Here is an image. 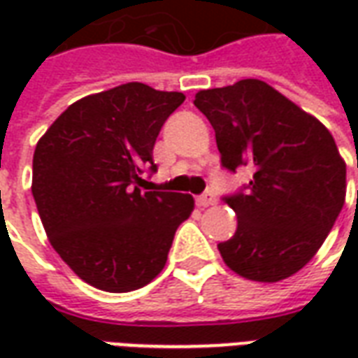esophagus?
Here are the masks:
<instances>
[{
  "instance_id": "34e87169",
  "label": "esophagus",
  "mask_w": 358,
  "mask_h": 358,
  "mask_svg": "<svg viewBox=\"0 0 358 358\" xmlns=\"http://www.w3.org/2000/svg\"><path fill=\"white\" fill-rule=\"evenodd\" d=\"M195 203H197V207L205 209V207H210V205H215V203H217V199H215V195H213V194H203V195H199L197 199H195Z\"/></svg>"
}]
</instances>
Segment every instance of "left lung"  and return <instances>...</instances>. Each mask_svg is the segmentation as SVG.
<instances>
[{"label":"left lung","instance_id":"1","mask_svg":"<svg viewBox=\"0 0 358 358\" xmlns=\"http://www.w3.org/2000/svg\"><path fill=\"white\" fill-rule=\"evenodd\" d=\"M222 164H253L248 194L226 197L236 234L218 243L238 276L274 284L316 255L345 203L347 166L330 130L266 82L199 90ZM358 166V163H357Z\"/></svg>","mask_w":358,"mask_h":358}]
</instances>
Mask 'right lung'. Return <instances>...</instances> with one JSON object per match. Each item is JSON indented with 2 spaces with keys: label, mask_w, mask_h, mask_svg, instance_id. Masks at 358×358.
<instances>
[{
  "label": "right lung",
  "mask_w": 358,
  "mask_h": 358,
  "mask_svg": "<svg viewBox=\"0 0 358 358\" xmlns=\"http://www.w3.org/2000/svg\"><path fill=\"white\" fill-rule=\"evenodd\" d=\"M180 92L128 82L82 97L36 143L32 195L48 240L86 284L110 293L148 285L166 264L194 197L143 192L161 126Z\"/></svg>",
  "instance_id": "right-lung-1"
}]
</instances>
